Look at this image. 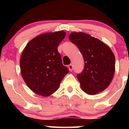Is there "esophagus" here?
I'll use <instances>...</instances> for the list:
<instances>
[{
	"label": "esophagus",
	"instance_id": "1",
	"mask_svg": "<svg viewBox=\"0 0 129 129\" xmlns=\"http://www.w3.org/2000/svg\"><path fill=\"white\" fill-rule=\"evenodd\" d=\"M68 68H69V70H70V71H72L73 66L72 64H69V65H68Z\"/></svg>",
	"mask_w": 129,
	"mask_h": 129
}]
</instances>
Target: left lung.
<instances>
[{
    "label": "left lung",
    "mask_w": 129,
    "mask_h": 129,
    "mask_svg": "<svg viewBox=\"0 0 129 129\" xmlns=\"http://www.w3.org/2000/svg\"><path fill=\"white\" fill-rule=\"evenodd\" d=\"M69 39L82 53L85 61L83 72L77 77L85 93L94 95L105 90L114 77L115 56L104 43L82 32H72Z\"/></svg>",
    "instance_id": "1"
}]
</instances>
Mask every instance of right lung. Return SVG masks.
<instances>
[{"mask_svg":"<svg viewBox=\"0 0 129 129\" xmlns=\"http://www.w3.org/2000/svg\"><path fill=\"white\" fill-rule=\"evenodd\" d=\"M65 36L63 31L41 34L31 40L24 49L20 59V72L26 85L35 94L50 95L69 72L62 64L57 50Z\"/></svg>","mask_w":129,"mask_h":129,"instance_id":"right-lung-1","label":"right lung"}]
</instances>
